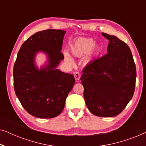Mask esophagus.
<instances>
[{
    "instance_id": "obj_1",
    "label": "esophagus",
    "mask_w": 146,
    "mask_h": 146,
    "mask_svg": "<svg viewBox=\"0 0 146 146\" xmlns=\"http://www.w3.org/2000/svg\"><path fill=\"white\" fill-rule=\"evenodd\" d=\"M74 78H75V80L76 81L79 80L80 78V74L78 72H75L74 74Z\"/></svg>"
}]
</instances>
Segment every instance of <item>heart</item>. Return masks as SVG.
Masks as SVG:
<instances>
[{
  "label": "heart",
  "mask_w": 146,
  "mask_h": 146,
  "mask_svg": "<svg viewBox=\"0 0 146 146\" xmlns=\"http://www.w3.org/2000/svg\"><path fill=\"white\" fill-rule=\"evenodd\" d=\"M98 46L95 44L92 38H79L74 40L70 44V51L73 55L77 57H81L86 54H92L97 50ZM66 60L72 63L70 56L68 52H64Z\"/></svg>",
  "instance_id": "heart-1"
}]
</instances>
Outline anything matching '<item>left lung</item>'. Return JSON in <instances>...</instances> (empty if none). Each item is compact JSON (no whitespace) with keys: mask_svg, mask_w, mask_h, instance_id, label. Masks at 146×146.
Wrapping results in <instances>:
<instances>
[{"mask_svg":"<svg viewBox=\"0 0 146 146\" xmlns=\"http://www.w3.org/2000/svg\"><path fill=\"white\" fill-rule=\"evenodd\" d=\"M102 35L109 40L108 53L88 64L80 80L90 112L100 117H113L132 98L136 68L126 43L115 36Z\"/></svg>","mask_w":146,"mask_h":146,"instance_id":"left-lung-1","label":"left lung"}]
</instances>
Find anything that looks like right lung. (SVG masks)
Masks as SVG:
<instances>
[{"instance_id":"add662e5","label":"right lung","mask_w":146,"mask_h":146,"mask_svg":"<svg viewBox=\"0 0 146 146\" xmlns=\"http://www.w3.org/2000/svg\"><path fill=\"white\" fill-rule=\"evenodd\" d=\"M66 31L48 29L35 33L23 44L13 70L14 88L28 113L39 118H52L62 111L68 94L75 83L74 77L56 69L64 59L61 52ZM49 57L46 67L35 66L38 51Z\"/></svg>"}]
</instances>
